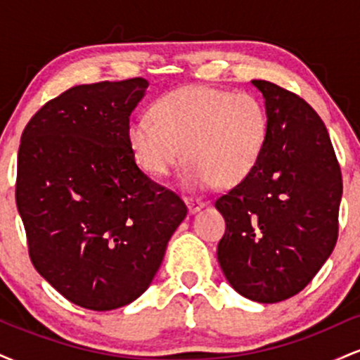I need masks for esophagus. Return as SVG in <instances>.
Segmentation results:
<instances>
[{
  "mask_svg": "<svg viewBox=\"0 0 360 360\" xmlns=\"http://www.w3.org/2000/svg\"><path fill=\"white\" fill-rule=\"evenodd\" d=\"M184 201H186V205H188L189 213L200 212V210L205 206V201L198 200V198H184Z\"/></svg>",
  "mask_w": 360,
  "mask_h": 360,
  "instance_id": "obj_1",
  "label": "esophagus"
}]
</instances>
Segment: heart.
I'll use <instances>...</instances> for the list:
<instances>
[{
	"label": "heart",
	"instance_id": "1",
	"mask_svg": "<svg viewBox=\"0 0 360 360\" xmlns=\"http://www.w3.org/2000/svg\"><path fill=\"white\" fill-rule=\"evenodd\" d=\"M267 128L266 108L252 94L189 86L160 98L152 120L137 118L127 135L131 155L152 177L169 176L188 157L186 183L232 188L259 162Z\"/></svg>",
	"mask_w": 360,
	"mask_h": 360
}]
</instances>
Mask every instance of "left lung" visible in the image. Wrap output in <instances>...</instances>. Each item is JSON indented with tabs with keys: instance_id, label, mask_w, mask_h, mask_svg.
I'll return each mask as SVG.
<instances>
[{
	"instance_id": "8db88e82",
	"label": "left lung",
	"mask_w": 360,
	"mask_h": 360,
	"mask_svg": "<svg viewBox=\"0 0 360 360\" xmlns=\"http://www.w3.org/2000/svg\"><path fill=\"white\" fill-rule=\"evenodd\" d=\"M266 146L242 183L217 200L226 230L218 262L242 296L278 303L298 295L338 237L342 172L325 123L303 98L269 81Z\"/></svg>"
}]
</instances>
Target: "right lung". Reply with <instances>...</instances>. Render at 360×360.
I'll list each match as a JSON object with an SVG mask.
<instances>
[{
    "mask_svg": "<svg viewBox=\"0 0 360 360\" xmlns=\"http://www.w3.org/2000/svg\"><path fill=\"white\" fill-rule=\"evenodd\" d=\"M147 88L143 77L74 86L22 134L16 208L32 264L65 300L94 311L125 307L150 286L188 213L128 146Z\"/></svg>",
    "mask_w": 360,
    "mask_h": 360,
    "instance_id": "1",
    "label": "right lung"
}]
</instances>
